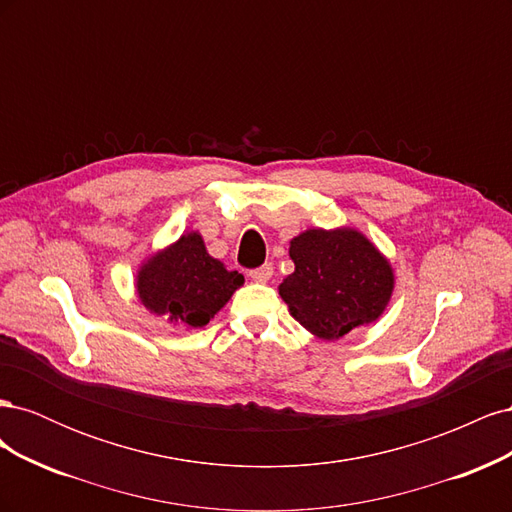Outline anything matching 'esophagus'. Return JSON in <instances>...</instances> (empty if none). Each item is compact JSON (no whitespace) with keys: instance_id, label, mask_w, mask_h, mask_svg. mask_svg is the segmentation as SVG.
<instances>
[{"instance_id":"esophagus-1","label":"esophagus","mask_w":512,"mask_h":512,"mask_svg":"<svg viewBox=\"0 0 512 512\" xmlns=\"http://www.w3.org/2000/svg\"><path fill=\"white\" fill-rule=\"evenodd\" d=\"M271 275H273V265H271V262H267V265H262L260 269L250 271V277H252V280H254V282H260V284L269 282V280H271Z\"/></svg>"}]
</instances>
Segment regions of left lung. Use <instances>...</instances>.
Segmentation results:
<instances>
[{"label": "left lung", "mask_w": 512, "mask_h": 512, "mask_svg": "<svg viewBox=\"0 0 512 512\" xmlns=\"http://www.w3.org/2000/svg\"><path fill=\"white\" fill-rule=\"evenodd\" d=\"M294 271L277 286L290 316L324 342L376 322L389 307L395 271L352 226L307 228L290 239Z\"/></svg>", "instance_id": "obj_1"}]
</instances>
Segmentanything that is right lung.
<instances>
[{
  "instance_id": "add662e5",
  "label": "right lung",
  "mask_w": 512,
  "mask_h": 512,
  "mask_svg": "<svg viewBox=\"0 0 512 512\" xmlns=\"http://www.w3.org/2000/svg\"><path fill=\"white\" fill-rule=\"evenodd\" d=\"M239 271H228L213 258L198 230L151 252L136 271L134 288L149 314L175 327L203 329L243 286Z\"/></svg>"
}]
</instances>
